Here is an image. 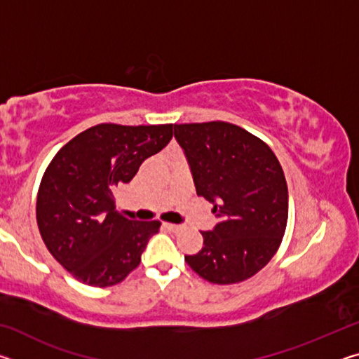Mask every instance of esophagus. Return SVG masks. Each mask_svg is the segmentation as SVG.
Returning a JSON list of instances; mask_svg holds the SVG:
<instances>
[{
	"label": "esophagus",
	"instance_id": "1",
	"mask_svg": "<svg viewBox=\"0 0 359 359\" xmlns=\"http://www.w3.org/2000/svg\"><path fill=\"white\" fill-rule=\"evenodd\" d=\"M163 226H165V228H166V229H169V231H172V233H177V231H180V224L165 223V224H163Z\"/></svg>",
	"mask_w": 359,
	"mask_h": 359
}]
</instances>
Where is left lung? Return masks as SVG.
<instances>
[{"label": "left lung", "mask_w": 359, "mask_h": 359, "mask_svg": "<svg viewBox=\"0 0 359 359\" xmlns=\"http://www.w3.org/2000/svg\"><path fill=\"white\" fill-rule=\"evenodd\" d=\"M198 196L214 204L215 228L185 261L204 280L244 282L274 257L288 220V188L269 145L226 121L174 125Z\"/></svg>", "instance_id": "8db88e82"}]
</instances>
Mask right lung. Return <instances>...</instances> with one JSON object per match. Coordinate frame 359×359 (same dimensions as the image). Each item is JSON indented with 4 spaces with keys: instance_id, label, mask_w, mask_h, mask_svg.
<instances>
[{
    "instance_id": "obj_1",
    "label": "right lung",
    "mask_w": 359,
    "mask_h": 359,
    "mask_svg": "<svg viewBox=\"0 0 359 359\" xmlns=\"http://www.w3.org/2000/svg\"><path fill=\"white\" fill-rule=\"evenodd\" d=\"M172 139V123H101L63 145L42 175L36 220L41 238L76 280L117 285L141 263L160 222L128 220L115 209L114 190L128 184L149 156Z\"/></svg>"
}]
</instances>
